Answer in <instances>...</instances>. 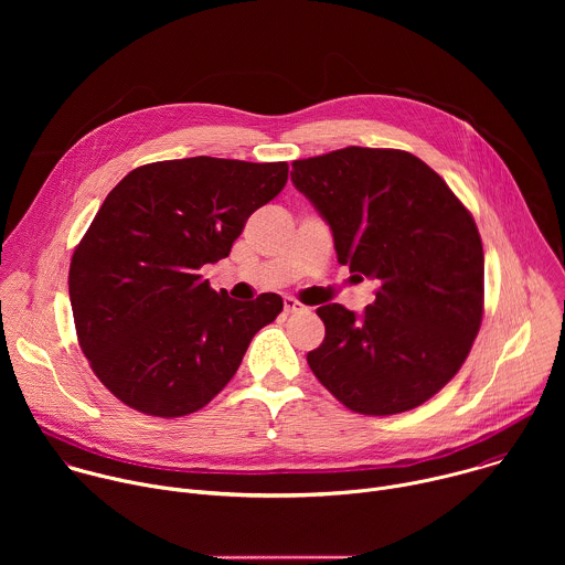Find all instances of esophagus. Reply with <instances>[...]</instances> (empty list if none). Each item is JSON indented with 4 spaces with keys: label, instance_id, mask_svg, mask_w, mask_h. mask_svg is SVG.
I'll return each instance as SVG.
<instances>
[{
    "label": "esophagus",
    "instance_id": "obj_1",
    "mask_svg": "<svg viewBox=\"0 0 565 565\" xmlns=\"http://www.w3.org/2000/svg\"><path fill=\"white\" fill-rule=\"evenodd\" d=\"M284 310H286V312H301V310H306V306L299 303L295 297H286V299H284Z\"/></svg>",
    "mask_w": 565,
    "mask_h": 565
}]
</instances>
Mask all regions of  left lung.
<instances>
[{
  "instance_id": "obj_1",
  "label": "left lung",
  "mask_w": 565,
  "mask_h": 565,
  "mask_svg": "<svg viewBox=\"0 0 565 565\" xmlns=\"http://www.w3.org/2000/svg\"><path fill=\"white\" fill-rule=\"evenodd\" d=\"M292 185L333 232L338 262L375 279L364 312L319 306L315 377L364 416L409 412L462 366L482 319L480 234L420 158L347 147L292 163Z\"/></svg>"
}]
</instances>
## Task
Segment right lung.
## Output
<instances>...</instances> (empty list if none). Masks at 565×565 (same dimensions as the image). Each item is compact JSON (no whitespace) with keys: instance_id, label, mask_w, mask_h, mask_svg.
Masks as SVG:
<instances>
[{"instance_id":"obj_1","label":"right lung","mask_w":565,"mask_h":565,"mask_svg":"<svg viewBox=\"0 0 565 565\" xmlns=\"http://www.w3.org/2000/svg\"><path fill=\"white\" fill-rule=\"evenodd\" d=\"M286 181L288 163L194 156L136 168L109 192L73 253L68 297L79 349L127 407L203 409L281 312L279 295L236 301L199 270Z\"/></svg>"}]
</instances>
